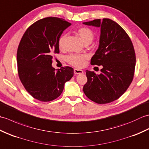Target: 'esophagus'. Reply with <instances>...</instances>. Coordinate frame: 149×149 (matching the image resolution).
Instances as JSON below:
<instances>
[{
  "label": "esophagus",
  "mask_w": 149,
  "mask_h": 149,
  "mask_svg": "<svg viewBox=\"0 0 149 149\" xmlns=\"http://www.w3.org/2000/svg\"><path fill=\"white\" fill-rule=\"evenodd\" d=\"M74 72L75 74H82L84 73L83 70H80V69H77V68H75L74 70Z\"/></svg>",
  "instance_id": "1"
}]
</instances>
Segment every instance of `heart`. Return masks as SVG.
Listing matches in <instances>:
<instances>
[{"label":"heart","instance_id":"obj_1","mask_svg":"<svg viewBox=\"0 0 149 149\" xmlns=\"http://www.w3.org/2000/svg\"><path fill=\"white\" fill-rule=\"evenodd\" d=\"M75 34L80 38L84 43L88 45L92 42L94 38V33L90 28L88 27H81L75 30ZM66 38L65 34H62L59 38L58 45L59 49H63L65 45V41ZM87 58L85 54H72L67 57V61L71 65L77 68H81L83 66L85 60Z\"/></svg>","mask_w":149,"mask_h":149}]
</instances>
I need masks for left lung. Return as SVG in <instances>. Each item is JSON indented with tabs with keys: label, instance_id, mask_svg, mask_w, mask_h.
<instances>
[{
	"label": "left lung",
	"instance_id": "1",
	"mask_svg": "<svg viewBox=\"0 0 149 149\" xmlns=\"http://www.w3.org/2000/svg\"><path fill=\"white\" fill-rule=\"evenodd\" d=\"M83 24L100 27L99 47L90 63L102 66L100 75L86 70L88 81L83 91L97 104L110 103L125 92L133 79L136 65L133 45L124 29L111 19H95Z\"/></svg>",
	"mask_w": 149,
	"mask_h": 149
}]
</instances>
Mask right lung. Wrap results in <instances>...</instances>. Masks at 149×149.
Returning a JSON list of instances; mask_svg holds the SVG:
<instances>
[{
	"instance_id": "obj_1",
	"label": "right lung",
	"mask_w": 149,
	"mask_h": 149,
	"mask_svg": "<svg viewBox=\"0 0 149 149\" xmlns=\"http://www.w3.org/2000/svg\"><path fill=\"white\" fill-rule=\"evenodd\" d=\"M70 22L56 17L36 21L27 28L17 50L18 74L22 84L34 99L50 102L63 92L64 84L74 75V69L52 66L55 54L59 53L58 41Z\"/></svg>"
}]
</instances>
